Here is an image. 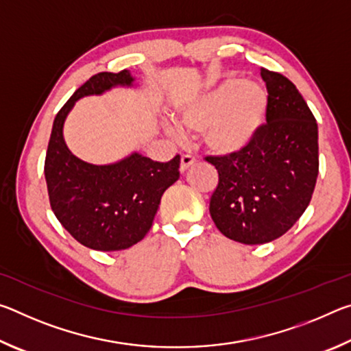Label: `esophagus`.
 I'll return each mask as SVG.
<instances>
[{"label": "esophagus", "mask_w": 351, "mask_h": 351, "mask_svg": "<svg viewBox=\"0 0 351 351\" xmlns=\"http://www.w3.org/2000/svg\"><path fill=\"white\" fill-rule=\"evenodd\" d=\"M195 162H197V161H195V158L192 156V154H182V158H181V171H187Z\"/></svg>", "instance_id": "esophagus-1"}]
</instances>
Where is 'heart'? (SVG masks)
<instances>
[{"label": "heart", "instance_id": "obj_1", "mask_svg": "<svg viewBox=\"0 0 351 351\" xmlns=\"http://www.w3.org/2000/svg\"><path fill=\"white\" fill-rule=\"evenodd\" d=\"M268 94L254 82L230 79L181 112V123L192 133L204 132V142L219 154L239 153L263 127Z\"/></svg>", "mask_w": 351, "mask_h": 351}]
</instances>
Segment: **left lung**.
<instances>
[{
    "mask_svg": "<svg viewBox=\"0 0 351 351\" xmlns=\"http://www.w3.org/2000/svg\"><path fill=\"white\" fill-rule=\"evenodd\" d=\"M266 123L245 150L206 156L218 171L210 217L219 232L263 245L293 228L310 204L319 173L317 123L287 77L261 68Z\"/></svg>",
    "mask_w": 351,
    "mask_h": 351,
    "instance_id": "left-lung-1",
    "label": "left lung"
}]
</instances>
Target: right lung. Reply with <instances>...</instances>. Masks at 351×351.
Instances as JSON below:
<instances>
[{
    "label": "right lung",
    "instance_id": "right-lung-1",
    "mask_svg": "<svg viewBox=\"0 0 351 351\" xmlns=\"http://www.w3.org/2000/svg\"><path fill=\"white\" fill-rule=\"evenodd\" d=\"M132 82L127 69L93 75L57 112L47 144L45 178L51 209L80 245L96 251H121L144 239L162 193L180 178V154L158 162L134 153L117 164L93 165L64 144L63 122L77 99Z\"/></svg>",
    "mask_w": 351,
    "mask_h": 351
}]
</instances>
